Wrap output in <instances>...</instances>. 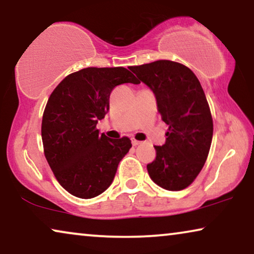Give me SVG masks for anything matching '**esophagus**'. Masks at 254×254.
<instances>
[{
    "label": "esophagus",
    "instance_id": "1",
    "mask_svg": "<svg viewBox=\"0 0 254 254\" xmlns=\"http://www.w3.org/2000/svg\"><path fill=\"white\" fill-rule=\"evenodd\" d=\"M141 143V141H139V140H135V139H132V145L133 146H138Z\"/></svg>",
    "mask_w": 254,
    "mask_h": 254
}]
</instances>
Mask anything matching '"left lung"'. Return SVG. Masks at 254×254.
Here are the masks:
<instances>
[{
  "label": "left lung",
  "instance_id": "obj_1",
  "mask_svg": "<svg viewBox=\"0 0 254 254\" xmlns=\"http://www.w3.org/2000/svg\"><path fill=\"white\" fill-rule=\"evenodd\" d=\"M153 91L162 121L169 126L163 146L147 165L150 179L166 190H183L198 176L209 155L213 121L196 75L183 64L157 60L131 66Z\"/></svg>",
  "mask_w": 254,
  "mask_h": 254
}]
</instances>
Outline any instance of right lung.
Listing matches in <instances>:
<instances>
[{
  "instance_id": "add662e5",
  "label": "right lung",
  "mask_w": 254,
  "mask_h": 254,
  "mask_svg": "<svg viewBox=\"0 0 254 254\" xmlns=\"http://www.w3.org/2000/svg\"><path fill=\"white\" fill-rule=\"evenodd\" d=\"M123 83L139 84L124 67H88L57 85L42 119L44 155L58 183L79 198L111 186L117 166L131 148L127 137L109 139L97 128L109 111V96Z\"/></svg>"
}]
</instances>
